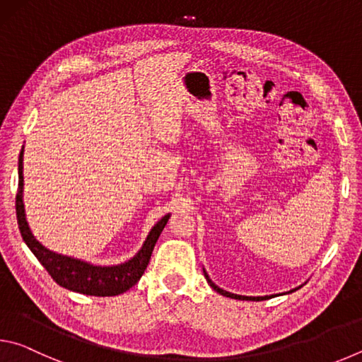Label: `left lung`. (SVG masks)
Here are the masks:
<instances>
[{"instance_id":"left-lung-1","label":"left lung","mask_w":362,"mask_h":362,"mask_svg":"<svg viewBox=\"0 0 362 362\" xmlns=\"http://www.w3.org/2000/svg\"><path fill=\"white\" fill-rule=\"evenodd\" d=\"M203 272H204V276H206V281L207 283H209V286L212 287L214 291L216 292H218L220 296H223V297H230V298H235V300H252V302H260V300H268V298H273L274 296H263V297H247V296H238V293H231V292H228V291H223L222 287H218L217 284H214L212 283V279L209 278V274L206 273V269L203 268ZM303 286V284H302ZM302 286H298V287H302ZM298 287H296V289H292V291H289V292H284V293H291V292H293V291H297ZM279 296V293H278Z\"/></svg>"}]
</instances>
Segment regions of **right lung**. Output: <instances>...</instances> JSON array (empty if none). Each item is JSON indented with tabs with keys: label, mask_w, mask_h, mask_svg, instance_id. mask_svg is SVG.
<instances>
[{
	"label": "right lung",
	"mask_w": 362,
	"mask_h": 362,
	"mask_svg": "<svg viewBox=\"0 0 362 362\" xmlns=\"http://www.w3.org/2000/svg\"><path fill=\"white\" fill-rule=\"evenodd\" d=\"M16 214L22 240L25 241L41 265L46 268V272L51 274V278L65 289L95 297L119 296L139 283L148 265L153 247L170 217V214H166L159 218L151 226L142 247L137 250L136 255L126 262L116 263V265H95V263L76 259V257L54 252L36 240L27 222L25 206H23V146L19 156V189L16 196Z\"/></svg>",
	"instance_id": "right-lung-1"
}]
</instances>
